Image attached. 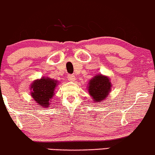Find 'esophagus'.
I'll use <instances>...</instances> for the list:
<instances>
[{
  "label": "esophagus",
  "instance_id": "obj_1",
  "mask_svg": "<svg viewBox=\"0 0 155 155\" xmlns=\"http://www.w3.org/2000/svg\"><path fill=\"white\" fill-rule=\"evenodd\" d=\"M67 78L69 81H71V82H74V81H75L76 80L75 76L73 75V74H69V75H68Z\"/></svg>",
  "mask_w": 155,
  "mask_h": 155
}]
</instances>
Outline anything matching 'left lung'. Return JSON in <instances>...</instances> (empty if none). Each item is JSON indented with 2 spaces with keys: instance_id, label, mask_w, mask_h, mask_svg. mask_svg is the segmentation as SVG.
Masks as SVG:
<instances>
[{
  "instance_id": "1",
  "label": "left lung",
  "mask_w": 155,
  "mask_h": 155,
  "mask_svg": "<svg viewBox=\"0 0 155 155\" xmlns=\"http://www.w3.org/2000/svg\"><path fill=\"white\" fill-rule=\"evenodd\" d=\"M111 86L110 78L98 74L89 81L87 90L93 102L101 104L108 97L111 90Z\"/></svg>"
}]
</instances>
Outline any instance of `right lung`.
Instances as JSON below:
<instances>
[{
    "mask_svg": "<svg viewBox=\"0 0 155 155\" xmlns=\"http://www.w3.org/2000/svg\"><path fill=\"white\" fill-rule=\"evenodd\" d=\"M58 83V81L49 77H42L31 83L29 87L31 96L40 107H49Z\"/></svg>",
    "mask_w": 155,
    "mask_h": 155,
    "instance_id": "obj_1",
    "label": "right lung"
}]
</instances>
